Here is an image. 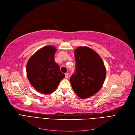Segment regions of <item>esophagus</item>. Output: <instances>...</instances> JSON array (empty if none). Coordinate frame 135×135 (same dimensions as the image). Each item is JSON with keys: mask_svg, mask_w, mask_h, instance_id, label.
Instances as JSON below:
<instances>
[{"mask_svg": "<svg viewBox=\"0 0 135 135\" xmlns=\"http://www.w3.org/2000/svg\"><path fill=\"white\" fill-rule=\"evenodd\" d=\"M69 73H66V74H65V78H68L69 77Z\"/></svg>", "mask_w": 135, "mask_h": 135, "instance_id": "obj_1", "label": "esophagus"}]
</instances>
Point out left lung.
Masks as SVG:
<instances>
[{"mask_svg": "<svg viewBox=\"0 0 135 135\" xmlns=\"http://www.w3.org/2000/svg\"><path fill=\"white\" fill-rule=\"evenodd\" d=\"M75 72L70 78L73 90L81 99L97 94L104 83L106 70L100 55L88 47L80 46L74 51Z\"/></svg>", "mask_w": 135, "mask_h": 135, "instance_id": "obj_1", "label": "left lung"}]
</instances>
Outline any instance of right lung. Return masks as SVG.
I'll use <instances>...</instances> for the list:
<instances>
[{
  "label": "right lung",
  "mask_w": 135,
  "mask_h": 135,
  "mask_svg": "<svg viewBox=\"0 0 135 135\" xmlns=\"http://www.w3.org/2000/svg\"><path fill=\"white\" fill-rule=\"evenodd\" d=\"M56 48L45 46L36 52L28 61L27 75L31 85L38 92L50 94L54 92L65 76L54 61Z\"/></svg>",
  "instance_id": "obj_1"
}]
</instances>
